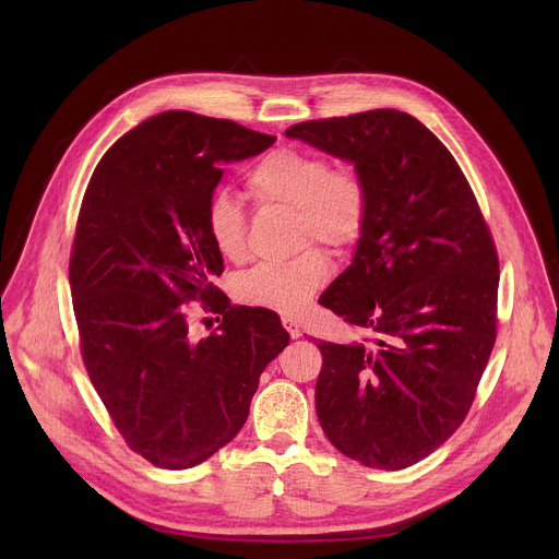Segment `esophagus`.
Returning a JSON list of instances; mask_svg holds the SVG:
<instances>
[{"label":"esophagus","instance_id":"34e87169","mask_svg":"<svg viewBox=\"0 0 559 559\" xmlns=\"http://www.w3.org/2000/svg\"><path fill=\"white\" fill-rule=\"evenodd\" d=\"M283 328L287 330V334H289L292 338H300V336H302L298 321H294V318H289V316H285V318H283Z\"/></svg>","mask_w":559,"mask_h":559}]
</instances>
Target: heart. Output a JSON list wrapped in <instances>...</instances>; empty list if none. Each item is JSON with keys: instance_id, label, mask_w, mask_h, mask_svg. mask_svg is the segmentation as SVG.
Here are the masks:
<instances>
[{"instance_id": "1", "label": "heart", "mask_w": 559, "mask_h": 559, "mask_svg": "<svg viewBox=\"0 0 559 559\" xmlns=\"http://www.w3.org/2000/svg\"><path fill=\"white\" fill-rule=\"evenodd\" d=\"M248 190L261 205L298 212V243L345 250L358 241L367 218V188L354 170H332L323 156L283 147L265 154L248 175ZM205 231L225 261H243L248 250L246 212L229 192L205 203ZM330 278V263L307 250L283 263H261L238 278L236 296L246 305L298 313Z\"/></svg>"}]
</instances>
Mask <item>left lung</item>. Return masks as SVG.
I'll use <instances>...</instances> for the list:
<instances>
[{"instance_id": "1", "label": "left lung", "mask_w": 559, "mask_h": 559, "mask_svg": "<svg viewBox=\"0 0 559 559\" xmlns=\"http://www.w3.org/2000/svg\"><path fill=\"white\" fill-rule=\"evenodd\" d=\"M285 136L352 164L367 188L352 265L318 302L373 341L318 343V420L365 466H412L462 425L496 343L489 227L451 152L407 112L305 121Z\"/></svg>"}]
</instances>
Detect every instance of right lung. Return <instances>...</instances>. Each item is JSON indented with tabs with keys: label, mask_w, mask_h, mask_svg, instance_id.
<instances>
[{
	"label": "right lung",
	"mask_w": 559,
	"mask_h": 559,
	"mask_svg": "<svg viewBox=\"0 0 559 559\" xmlns=\"http://www.w3.org/2000/svg\"><path fill=\"white\" fill-rule=\"evenodd\" d=\"M276 136L186 110L156 115L99 162L79 210L70 289L82 356L115 427L154 466L190 468L248 420L263 369L287 347L278 313L231 307L205 203L223 166ZM224 316L194 340L185 302Z\"/></svg>",
	"instance_id": "add662e5"
}]
</instances>
